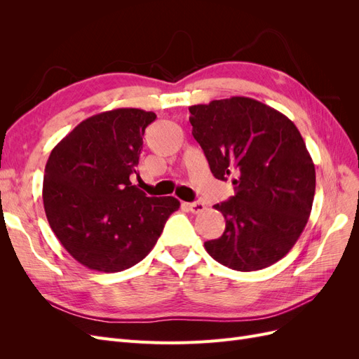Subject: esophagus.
Here are the masks:
<instances>
[{
  "label": "esophagus",
  "instance_id": "esophagus-1",
  "mask_svg": "<svg viewBox=\"0 0 359 359\" xmlns=\"http://www.w3.org/2000/svg\"><path fill=\"white\" fill-rule=\"evenodd\" d=\"M186 206L193 214H199L206 210L205 203H202V202H190V203H186Z\"/></svg>",
  "mask_w": 359,
  "mask_h": 359
}]
</instances>
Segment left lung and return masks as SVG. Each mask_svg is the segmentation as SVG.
<instances>
[{"label": "left lung", "instance_id": "left-lung-1", "mask_svg": "<svg viewBox=\"0 0 359 359\" xmlns=\"http://www.w3.org/2000/svg\"><path fill=\"white\" fill-rule=\"evenodd\" d=\"M191 135L217 180L236 178L235 196L214 205L226 229L205 243L217 262L236 271L276 264L295 245L311 212L316 172L287 116L248 97L190 106Z\"/></svg>", "mask_w": 359, "mask_h": 359}]
</instances>
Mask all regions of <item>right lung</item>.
I'll list each match as a JSON object with an SVG mask.
<instances>
[{
	"mask_svg": "<svg viewBox=\"0 0 359 359\" xmlns=\"http://www.w3.org/2000/svg\"><path fill=\"white\" fill-rule=\"evenodd\" d=\"M157 116L133 107L97 114L52 149L43 177L50 229L83 266L118 273L140 262L180 201L148 198L130 182L145 128Z\"/></svg>",
	"mask_w": 359,
	"mask_h": 359,
	"instance_id": "add662e5",
	"label": "right lung"
}]
</instances>
